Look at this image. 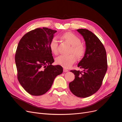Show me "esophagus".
<instances>
[{
  "label": "esophagus",
  "mask_w": 122,
  "mask_h": 122,
  "mask_svg": "<svg viewBox=\"0 0 122 122\" xmlns=\"http://www.w3.org/2000/svg\"><path fill=\"white\" fill-rule=\"evenodd\" d=\"M63 71H64V72H68V70L67 69H65V68H64V69H63Z\"/></svg>",
  "instance_id": "1"
}]
</instances>
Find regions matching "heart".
I'll use <instances>...</instances> for the list:
<instances>
[{
  "instance_id": "obj_1",
  "label": "heart",
  "mask_w": 122,
  "mask_h": 122,
  "mask_svg": "<svg viewBox=\"0 0 122 122\" xmlns=\"http://www.w3.org/2000/svg\"><path fill=\"white\" fill-rule=\"evenodd\" d=\"M61 37L72 45L70 52L75 54L76 56L79 59L84 56L86 52V49L82 44H81V40L79 37L70 32L64 33ZM49 47L51 52L53 54H57L58 51V40L56 37H54L51 39L49 43ZM75 55L72 53L69 55H61L55 59V63L62 66V67L69 68L76 61V55Z\"/></svg>"
}]
</instances>
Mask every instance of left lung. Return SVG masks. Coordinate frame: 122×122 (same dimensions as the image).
<instances>
[{"instance_id": "left-lung-1", "label": "left lung", "mask_w": 122, "mask_h": 122, "mask_svg": "<svg viewBox=\"0 0 122 122\" xmlns=\"http://www.w3.org/2000/svg\"><path fill=\"white\" fill-rule=\"evenodd\" d=\"M77 31L86 42V52L78 64L82 71L71 70L75 79L69 83V88L76 96H91L100 88L107 69L106 52L103 44L93 32L86 29Z\"/></svg>"}]
</instances>
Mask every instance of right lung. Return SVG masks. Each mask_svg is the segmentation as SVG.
<instances>
[{"instance_id": "obj_1", "label": "right lung", "mask_w": 122, "mask_h": 122, "mask_svg": "<svg viewBox=\"0 0 122 122\" xmlns=\"http://www.w3.org/2000/svg\"><path fill=\"white\" fill-rule=\"evenodd\" d=\"M56 30L47 27L28 32L21 39L15 54L17 78L28 93L41 96L48 91L57 75L63 72L54 62L49 43Z\"/></svg>"}]
</instances>
